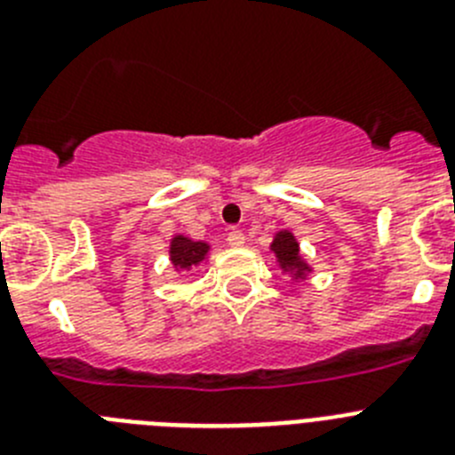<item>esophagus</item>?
<instances>
[{"label": "esophagus", "instance_id": "obj_1", "mask_svg": "<svg viewBox=\"0 0 455 455\" xmlns=\"http://www.w3.org/2000/svg\"><path fill=\"white\" fill-rule=\"evenodd\" d=\"M228 243H230L232 248H241L243 243H246V236H243V232L241 230H232L230 235H228Z\"/></svg>", "mask_w": 455, "mask_h": 455}]
</instances>
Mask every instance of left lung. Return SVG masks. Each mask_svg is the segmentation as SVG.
Here are the masks:
<instances>
[{
    "label": "left lung",
    "instance_id": "1",
    "mask_svg": "<svg viewBox=\"0 0 455 455\" xmlns=\"http://www.w3.org/2000/svg\"><path fill=\"white\" fill-rule=\"evenodd\" d=\"M271 251L275 252L280 267H283L284 271L291 273L296 280L305 277V273L309 271V267L305 264L303 257H300L299 241L293 239L291 232H287V230L277 232L275 239H273V243H271Z\"/></svg>",
    "mask_w": 455,
    "mask_h": 455
}]
</instances>
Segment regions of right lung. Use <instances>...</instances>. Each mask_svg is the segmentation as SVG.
<instances>
[{
  "instance_id": "add662e5",
  "label": "right lung",
  "mask_w": 455,
  "mask_h": 455,
  "mask_svg": "<svg viewBox=\"0 0 455 455\" xmlns=\"http://www.w3.org/2000/svg\"><path fill=\"white\" fill-rule=\"evenodd\" d=\"M209 252L207 243L203 241H191L188 236L178 235L171 241V262L175 264V268H193L198 267L204 259V255Z\"/></svg>"
}]
</instances>
